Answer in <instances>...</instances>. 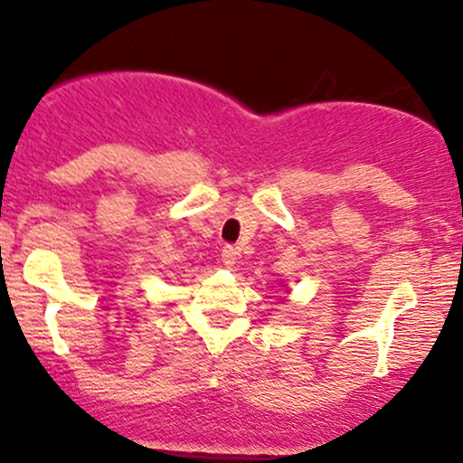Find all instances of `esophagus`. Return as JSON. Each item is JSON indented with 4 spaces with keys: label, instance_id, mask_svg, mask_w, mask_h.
I'll list each match as a JSON object with an SVG mask.
<instances>
[{
    "label": "esophagus",
    "instance_id": "1",
    "mask_svg": "<svg viewBox=\"0 0 463 463\" xmlns=\"http://www.w3.org/2000/svg\"><path fill=\"white\" fill-rule=\"evenodd\" d=\"M222 263H224L226 268H232V265L237 263V250L232 246H226L222 250Z\"/></svg>",
    "mask_w": 463,
    "mask_h": 463
}]
</instances>
